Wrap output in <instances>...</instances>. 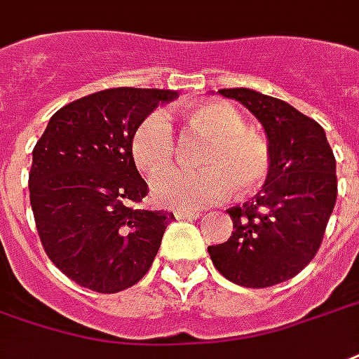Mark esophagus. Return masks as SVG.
Returning <instances> with one entry per match:
<instances>
[{
    "instance_id": "34e87169",
    "label": "esophagus",
    "mask_w": 359,
    "mask_h": 359,
    "mask_svg": "<svg viewBox=\"0 0 359 359\" xmlns=\"http://www.w3.org/2000/svg\"><path fill=\"white\" fill-rule=\"evenodd\" d=\"M172 215L177 217V219H200L201 213L200 211H192V209H175Z\"/></svg>"
}]
</instances>
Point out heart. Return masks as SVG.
I'll use <instances>...</instances> for the list:
<instances>
[{
    "label": "heart",
    "mask_w": 359,
    "mask_h": 359,
    "mask_svg": "<svg viewBox=\"0 0 359 359\" xmlns=\"http://www.w3.org/2000/svg\"><path fill=\"white\" fill-rule=\"evenodd\" d=\"M190 127L211 137L201 158V172L167 171L175 163V129L165 112L148 114L131 135V156L140 171L159 177L152 182V196L159 205L198 209L226 200L233 187L251 194L266 180L272 154L268 140L245 127V119L228 102H207L192 108Z\"/></svg>",
    "instance_id": "obj_1"
}]
</instances>
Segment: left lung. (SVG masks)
<instances>
[{
	"mask_svg": "<svg viewBox=\"0 0 359 359\" xmlns=\"http://www.w3.org/2000/svg\"><path fill=\"white\" fill-rule=\"evenodd\" d=\"M264 127L272 165L251 201L230 207L228 241L209 245L215 268L236 285L262 289L291 280L312 261L337 201V163L318 121L253 89H220Z\"/></svg>",
	"mask_w": 359,
	"mask_h": 359,
	"instance_id": "obj_1",
	"label": "left lung"
}]
</instances>
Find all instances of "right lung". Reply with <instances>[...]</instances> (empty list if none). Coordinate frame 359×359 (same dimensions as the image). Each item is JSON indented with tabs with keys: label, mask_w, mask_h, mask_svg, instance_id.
<instances>
[{
	"label": "right lung",
	"mask_w": 359,
	"mask_h": 359,
	"mask_svg": "<svg viewBox=\"0 0 359 359\" xmlns=\"http://www.w3.org/2000/svg\"><path fill=\"white\" fill-rule=\"evenodd\" d=\"M169 89L114 87L53 114L34 146L28 188L39 240L55 266L81 287L118 293L152 266L167 211L137 209L148 194L131 156L140 121Z\"/></svg>",
	"instance_id": "right-lung-1"
}]
</instances>
